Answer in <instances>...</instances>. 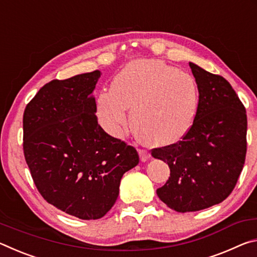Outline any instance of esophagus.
Masks as SVG:
<instances>
[{"mask_svg":"<svg viewBox=\"0 0 257 257\" xmlns=\"http://www.w3.org/2000/svg\"><path fill=\"white\" fill-rule=\"evenodd\" d=\"M138 153H139V158H141L142 162H146V161L150 159V153L145 150H139Z\"/></svg>","mask_w":257,"mask_h":257,"instance_id":"obj_1","label":"esophagus"}]
</instances>
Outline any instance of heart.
I'll list each match as a JSON object with an SVG mask.
<instances>
[{
  "label": "heart",
  "mask_w": 257,
  "mask_h": 257,
  "mask_svg": "<svg viewBox=\"0 0 257 257\" xmlns=\"http://www.w3.org/2000/svg\"><path fill=\"white\" fill-rule=\"evenodd\" d=\"M199 92L189 73L159 60H137L127 64L98 95L97 105L104 127L121 136L132 120L153 145L181 141L197 115Z\"/></svg>",
  "instance_id": "obj_1"
}]
</instances>
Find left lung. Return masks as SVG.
Here are the masks:
<instances>
[{"mask_svg":"<svg viewBox=\"0 0 257 257\" xmlns=\"http://www.w3.org/2000/svg\"><path fill=\"white\" fill-rule=\"evenodd\" d=\"M197 82V115L176 144L152 150L170 168L161 201L177 212H195L223 202L236 186L247 151V115L231 85L189 62Z\"/></svg>","mask_w":257,"mask_h":257,"instance_id":"8db88e82","label":"left lung"}]
</instances>
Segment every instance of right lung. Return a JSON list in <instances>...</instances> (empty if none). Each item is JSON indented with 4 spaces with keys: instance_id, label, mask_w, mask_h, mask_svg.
<instances>
[{
    "instance_id": "right-lung-1",
    "label": "right lung",
    "mask_w": 257,
    "mask_h": 257,
    "mask_svg": "<svg viewBox=\"0 0 257 257\" xmlns=\"http://www.w3.org/2000/svg\"><path fill=\"white\" fill-rule=\"evenodd\" d=\"M101 71L50 81L24 112V154L43 198L82 220H96L114 205L123 173L137 151L104 132L93 92Z\"/></svg>"
}]
</instances>
